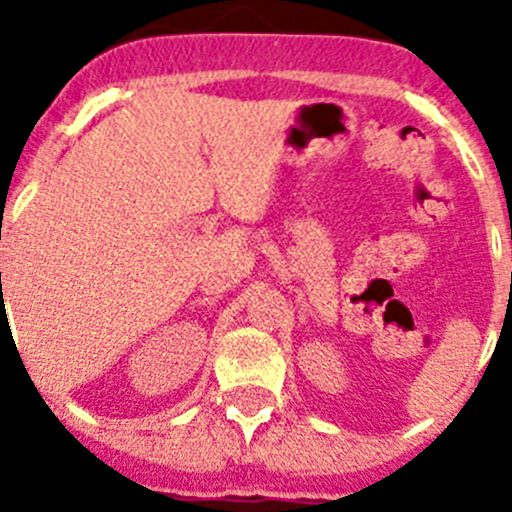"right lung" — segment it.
<instances>
[{"instance_id":"right-lung-1","label":"right lung","mask_w":512,"mask_h":512,"mask_svg":"<svg viewBox=\"0 0 512 512\" xmlns=\"http://www.w3.org/2000/svg\"><path fill=\"white\" fill-rule=\"evenodd\" d=\"M0 277H2V274H0Z\"/></svg>"}]
</instances>
